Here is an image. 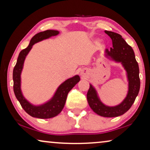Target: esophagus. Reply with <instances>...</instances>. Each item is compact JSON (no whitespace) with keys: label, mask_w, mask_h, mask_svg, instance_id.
<instances>
[{"label":"esophagus","mask_w":150,"mask_h":150,"mask_svg":"<svg viewBox=\"0 0 150 150\" xmlns=\"http://www.w3.org/2000/svg\"><path fill=\"white\" fill-rule=\"evenodd\" d=\"M87 73H88V70H87V69H83V70H82L81 71V74L82 76H85L86 74H87Z\"/></svg>","instance_id":"obj_1"}]
</instances>
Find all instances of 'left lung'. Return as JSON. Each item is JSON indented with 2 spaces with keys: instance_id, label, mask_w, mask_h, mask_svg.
Returning a JSON list of instances; mask_svg holds the SVG:
<instances>
[{
  "instance_id": "obj_1",
  "label": "left lung",
  "mask_w": 150,
  "mask_h": 150,
  "mask_svg": "<svg viewBox=\"0 0 150 150\" xmlns=\"http://www.w3.org/2000/svg\"><path fill=\"white\" fill-rule=\"evenodd\" d=\"M104 32L110 37L112 42V48L104 50V56L110 61L120 63L126 70L128 82V93L120 104L113 106H107L101 101L96 88L90 84L87 98L89 106L96 114L105 117H114L122 115L128 111L138 96L140 89L139 68L134 50L122 35L108 30Z\"/></svg>"
}]
</instances>
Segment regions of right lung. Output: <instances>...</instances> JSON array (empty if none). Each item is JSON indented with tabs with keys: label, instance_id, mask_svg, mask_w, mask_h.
I'll use <instances>...</instances> for the list:
<instances>
[{
	"label": "right lung",
	"instance_id": "right-lung-1",
	"mask_svg": "<svg viewBox=\"0 0 150 150\" xmlns=\"http://www.w3.org/2000/svg\"><path fill=\"white\" fill-rule=\"evenodd\" d=\"M59 34V30H46L37 33L33 37L27 48L22 50L18 55L17 63L13 68V91L17 100L21 104L23 109L33 117L40 119H49L54 117L61 112L66 102L67 96L69 91L80 81V76L75 75L69 78L61 83L51 99L44 104L34 105L28 102L24 97L21 89V74L23 69L24 63L28 52L31 50L33 46L51 37Z\"/></svg>",
	"mask_w": 150,
	"mask_h": 150
}]
</instances>
